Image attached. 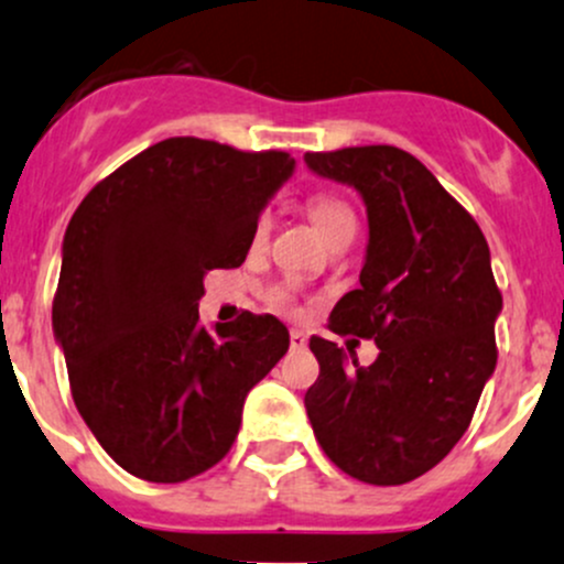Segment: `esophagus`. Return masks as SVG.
I'll return each instance as SVG.
<instances>
[{"mask_svg":"<svg viewBox=\"0 0 564 564\" xmlns=\"http://www.w3.org/2000/svg\"><path fill=\"white\" fill-rule=\"evenodd\" d=\"M289 340H292V348H307V335L302 329L289 332Z\"/></svg>","mask_w":564,"mask_h":564,"instance_id":"obj_1","label":"esophagus"}]
</instances>
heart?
<instances>
[{"mask_svg":"<svg viewBox=\"0 0 564 564\" xmlns=\"http://www.w3.org/2000/svg\"><path fill=\"white\" fill-rule=\"evenodd\" d=\"M307 213H311L313 224H316V229L324 237L343 232V229H357V216H354L351 205H348L346 199L335 197V194H313V197L307 199ZM270 213H262V216L257 218V227H253V240H264L267 232H270ZM272 302H275L278 307H289L292 305V294H289L286 289H278V292H272Z\"/></svg>","mask_w":564,"mask_h":564,"instance_id":"obj_1","label":"heart"}]
</instances>
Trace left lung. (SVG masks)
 I'll return each mask as SVG.
<instances>
[{"label":"left lung","mask_w":564,"mask_h":564,"mask_svg":"<svg viewBox=\"0 0 564 564\" xmlns=\"http://www.w3.org/2000/svg\"><path fill=\"white\" fill-rule=\"evenodd\" d=\"M305 164L365 199L370 240L359 289L337 302L329 329L378 346V359L361 367L354 348L311 337L322 372L305 394L307 419L343 473L376 486L408 484L465 435L495 372L502 294L489 246L408 151L343 148L305 153Z\"/></svg>","instance_id":"8db88e82"}]
</instances>
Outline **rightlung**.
<instances>
[{"label":"right lung","instance_id":"1","mask_svg":"<svg viewBox=\"0 0 564 564\" xmlns=\"http://www.w3.org/2000/svg\"><path fill=\"white\" fill-rule=\"evenodd\" d=\"M292 173L283 151L170 138L69 218L53 335L83 422L142 481H188L221 462L248 391L286 354L275 316L242 313L210 332L197 307L207 272L246 262L259 213Z\"/></svg>","mask_w":564,"mask_h":564}]
</instances>
